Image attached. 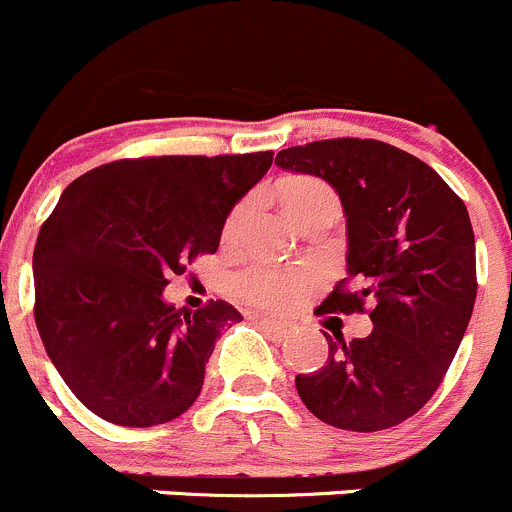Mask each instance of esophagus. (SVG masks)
<instances>
[{"label": "esophagus", "instance_id": "34e87169", "mask_svg": "<svg viewBox=\"0 0 512 512\" xmlns=\"http://www.w3.org/2000/svg\"><path fill=\"white\" fill-rule=\"evenodd\" d=\"M258 323H261L266 331H271L276 338H288L293 328H296L291 321H276V318H266V316L258 318Z\"/></svg>", "mask_w": 512, "mask_h": 512}]
</instances>
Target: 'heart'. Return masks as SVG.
Wrapping results in <instances>:
<instances>
[{
  "mask_svg": "<svg viewBox=\"0 0 512 512\" xmlns=\"http://www.w3.org/2000/svg\"><path fill=\"white\" fill-rule=\"evenodd\" d=\"M283 199H286V206L293 214V219L298 214H303L306 209H313V206H338V199L331 186L323 184L321 179H313V176H301V179L286 181L283 184ZM241 216H244V206H236L231 211L229 221H226V231L229 234L236 229ZM308 283L311 281H308L306 273L276 271V268L268 266L246 268L236 278V288H239V293L246 301L263 308H273V311L291 308L303 296Z\"/></svg>",
  "mask_w": 512,
  "mask_h": 512,
  "instance_id": "obj_1",
  "label": "heart"
}]
</instances>
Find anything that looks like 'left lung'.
<instances>
[{
    "instance_id": "1",
    "label": "left lung",
    "mask_w": 512,
    "mask_h": 512,
    "mask_svg": "<svg viewBox=\"0 0 512 512\" xmlns=\"http://www.w3.org/2000/svg\"><path fill=\"white\" fill-rule=\"evenodd\" d=\"M276 164L321 176L341 196L348 276L321 311L373 321L366 338L326 336V366L296 376L298 396L333 428L398 426L438 391L473 313L468 209L426 161L386 141H311L278 151Z\"/></svg>"
}]
</instances>
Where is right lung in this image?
Returning <instances> with one entry per match:
<instances>
[{"label":"right lung","mask_w":512,"mask_h":512,"mask_svg":"<svg viewBox=\"0 0 512 512\" xmlns=\"http://www.w3.org/2000/svg\"><path fill=\"white\" fill-rule=\"evenodd\" d=\"M271 161L273 151L121 159L64 189L34 246V321L91 413L151 428L199 398L216 338L241 313L226 301L179 313L161 291L216 254L226 216Z\"/></svg>","instance_id":"add662e5"}]
</instances>
